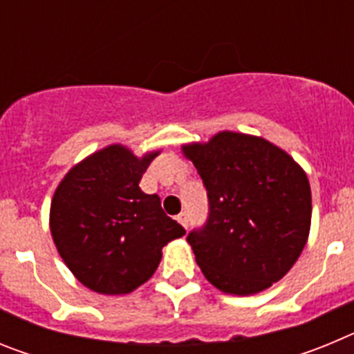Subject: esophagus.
I'll return each instance as SVG.
<instances>
[{"mask_svg": "<svg viewBox=\"0 0 354 354\" xmlns=\"http://www.w3.org/2000/svg\"><path fill=\"white\" fill-rule=\"evenodd\" d=\"M175 220L179 221V223H180V225H183V227H184V228H186V227H187V214H186V212H180V214H179V216H177V218H175Z\"/></svg>", "mask_w": 354, "mask_h": 354, "instance_id": "34e87169", "label": "esophagus"}]
</instances>
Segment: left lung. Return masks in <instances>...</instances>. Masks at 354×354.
<instances>
[{"label": "left lung", "instance_id": "1", "mask_svg": "<svg viewBox=\"0 0 354 354\" xmlns=\"http://www.w3.org/2000/svg\"><path fill=\"white\" fill-rule=\"evenodd\" d=\"M209 196V220L187 236L195 261L225 294L252 296L282 280L305 248L310 183L286 150L262 136L220 131L183 145Z\"/></svg>", "mask_w": 354, "mask_h": 354}]
</instances>
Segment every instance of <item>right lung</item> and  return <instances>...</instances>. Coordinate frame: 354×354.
Returning a JSON list of instances; mask_svg holds the SVG:
<instances>
[{"label": "right lung", "mask_w": 354, "mask_h": 354, "mask_svg": "<svg viewBox=\"0 0 354 354\" xmlns=\"http://www.w3.org/2000/svg\"><path fill=\"white\" fill-rule=\"evenodd\" d=\"M161 150L136 156L113 143L86 156L56 186L49 211L55 246L72 274L90 290L129 294L158 270L162 246L186 234L140 189Z\"/></svg>", "instance_id": "right-lung-1"}]
</instances>
